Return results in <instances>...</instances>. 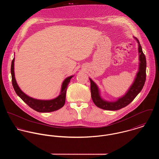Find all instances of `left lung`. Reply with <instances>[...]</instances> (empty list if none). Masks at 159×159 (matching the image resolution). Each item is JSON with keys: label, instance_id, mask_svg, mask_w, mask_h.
<instances>
[{"label": "left lung", "instance_id": "8db88e82", "mask_svg": "<svg viewBox=\"0 0 159 159\" xmlns=\"http://www.w3.org/2000/svg\"><path fill=\"white\" fill-rule=\"evenodd\" d=\"M138 52L139 54V67L138 72L137 73L135 80L134 84L132 85L129 90L126 94L119 98L117 101L109 102L103 100L100 96L99 90L95 83L89 78L91 81V97L94 104L98 108L105 110L115 111L121 109L129 104H130L136 97V95L142 90L145 81H146V60L144 54L143 52L142 48L138 41Z\"/></svg>", "mask_w": 159, "mask_h": 159}]
</instances>
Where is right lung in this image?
<instances>
[{"label": "right lung", "mask_w": 159, "mask_h": 159, "mask_svg": "<svg viewBox=\"0 0 159 159\" xmlns=\"http://www.w3.org/2000/svg\"><path fill=\"white\" fill-rule=\"evenodd\" d=\"M11 81L13 88L16 94L23 100V101L33 110L40 113H48L59 110L64 107L66 102V91L71 78L73 76L67 78L62 83V89L60 95L56 98L51 100H40L32 98L25 95L21 91L16 83L15 73H14V59L11 62Z\"/></svg>", "instance_id": "obj_1"}]
</instances>
